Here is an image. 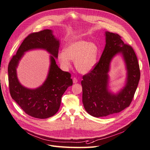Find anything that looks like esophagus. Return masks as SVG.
<instances>
[{
  "instance_id": "1",
  "label": "esophagus",
  "mask_w": 150,
  "mask_h": 150,
  "mask_svg": "<svg viewBox=\"0 0 150 150\" xmlns=\"http://www.w3.org/2000/svg\"><path fill=\"white\" fill-rule=\"evenodd\" d=\"M73 82L74 83H76L77 82H78V80H77V79L75 78V77H74V78H73Z\"/></svg>"
}]
</instances>
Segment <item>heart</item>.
Listing matches in <instances>:
<instances>
[{
    "instance_id": "obj_1",
    "label": "heart",
    "mask_w": 150,
    "mask_h": 150,
    "mask_svg": "<svg viewBox=\"0 0 150 150\" xmlns=\"http://www.w3.org/2000/svg\"><path fill=\"white\" fill-rule=\"evenodd\" d=\"M99 52V47L95 43L74 39L67 43L64 52L58 55V60L64 69H69L70 60H74L76 69L80 73L86 74L97 64Z\"/></svg>"
}]
</instances>
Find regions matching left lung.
Instances as JSON below:
<instances>
[{"mask_svg": "<svg viewBox=\"0 0 150 150\" xmlns=\"http://www.w3.org/2000/svg\"><path fill=\"white\" fill-rule=\"evenodd\" d=\"M106 45L100 60L93 69L83 76L82 101L85 110L95 117H107L128 107L132 103L140 79L139 66L133 48L125 43L117 33L106 32ZM122 53L127 70V80L117 94L108 90L110 62L117 54Z\"/></svg>", "mask_w": 150, "mask_h": 150, "instance_id": "obj_1", "label": "left lung"}]
</instances>
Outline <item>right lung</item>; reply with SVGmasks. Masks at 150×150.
Wrapping results in <instances>:
<instances>
[{"mask_svg":"<svg viewBox=\"0 0 150 150\" xmlns=\"http://www.w3.org/2000/svg\"><path fill=\"white\" fill-rule=\"evenodd\" d=\"M60 42L52 34L51 30L45 29L28 35L19 47L8 66L9 90L12 98L26 114L32 117L45 119L54 116L59 111L62 96L67 88L73 84L69 72L62 71L56 64ZM42 48L49 51L51 66L47 78L44 84L36 89H28L18 81L16 68L24 52Z\"/></svg>","mask_w":150,"mask_h":150,"instance_id":"obj_1","label":"right lung"}]
</instances>
